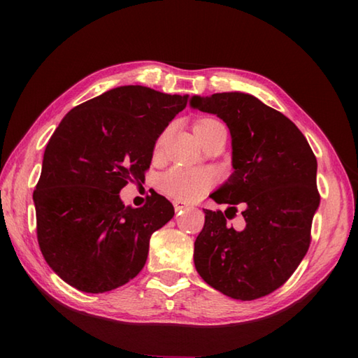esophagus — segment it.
Instances as JSON below:
<instances>
[{"label":"esophagus","instance_id":"1","mask_svg":"<svg viewBox=\"0 0 358 358\" xmlns=\"http://www.w3.org/2000/svg\"><path fill=\"white\" fill-rule=\"evenodd\" d=\"M173 208H175V212H183V210L191 209V206L183 201H173Z\"/></svg>","mask_w":358,"mask_h":358}]
</instances>
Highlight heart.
<instances>
[{
    "instance_id": "heart-1",
    "label": "heart",
    "mask_w": 358,
    "mask_h": 358,
    "mask_svg": "<svg viewBox=\"0 0 358 358\" xmlns=\"http://www.w3.org/2000/svg\"><path fill=\"white\" fill-rule=\"evenodd\" d=\"M218 123L217 120H201L195 124V134L201 135L203 132L209 131L210 127H214ZM167 132L169 129H166L164 132L159 134V136L155 141V154L162 150L163 144L166 141ZM214 183V173L209 169H203V167H183V166H173L171 169H167L158 177L157 186L159 192L169 196L172 200L177 201H194L201 196L204 192Z\"/></svg>"
}]
</instances>
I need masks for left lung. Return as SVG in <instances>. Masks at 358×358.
<instances>
[{
    "instance_id": "8db88e82",
    "label": "left lung",
    "mask_w": 358,
    "mask_h": 358,
    "mask_svg": "<svg viewBox=\"0 0 358 358\" xmlns=\"http://www.w3.org/2000/svg\"><path fill=\"white\" fill-rule=\"evenodd\" d=\"M191 106L229 127L234 167L226 183L210 194L229 208L204 209L195 269L231 299H260L286 283L309 249L320 204L315 155L291 120L249 94L195 95ZM237 203L243 208V230L227 224Z\"/></svg>"
}]
</instances>
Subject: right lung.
<instances>
[{
	"mask_svg": "<svg viewBox=\"0 0 358 358\" xmlns=\"http://www.w3.org/2000/svg\"><path fill=\"white\" fill-rule=\"evenodd\" d=\"M189 95L120 86L73 108L45 146L34 191L44 260L67 285L101 294L146 264L150 235L173 217L163 195L124 206L120 191L144 178L155 141Z\"/></svg>",
	"mask_w": 358,
	"mask_h": 358,
	"instance_id": "add662e5",
	"label": "right lung"
}]
</instances>
